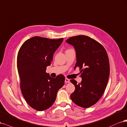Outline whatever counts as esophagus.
<instances>
[{"mask_svg":"<svg viewBox=\"0 0 127 127\" xmlns=\"http://www.w3.org/2000/svg\"><path fill=\"white\" fill-rule=\"evenodd\" d=\"M65 83H69V80L67 78H65Z\"/></svg>","mask_w":127,"mask_h":127,"instance_id":"34e87169","label":"esophagus"}]
</instances>
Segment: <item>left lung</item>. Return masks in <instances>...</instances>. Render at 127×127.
<instances>
[{"mask_svg": "<svg viewBox=\"0 0 127 127\" xmlns=\"http://www.w3.org/2000/svg\"><path fill=\"white\" fill-rule=\"evenodd\" d=\"M66 43L74 46L76 62L80 67L82 81L71 80L75 91L70 96L74 103L87 108L95 104L103 95L110 75L108 56L104 47L87 36L71 37Z\"/></svg>", "mask_w": 127, "mask_h": 127, "instance_id": "obj_1", "label": "left lung"}]
</instances>
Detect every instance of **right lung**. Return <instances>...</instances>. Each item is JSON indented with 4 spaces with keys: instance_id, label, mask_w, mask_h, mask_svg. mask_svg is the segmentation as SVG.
<instances>
[{
    "instance_id": "1",
    "label": "right lung",
    "mask_w": 127,
    "mask_h": 127,
    "mask_svg": "<svg viewBox=\"0 0 127 127\" xmlns=\"http://www.w3.org/2000/svg\"><path fill=\"white\" fill-rule=\"evenodd\" d=\"M63 40V38L51 39L35 36L26 40L19 50L17 62L20 89L27 103L37 111L51 107L59 90L64 84L63 75L53 78L46 72Z\"/></svg>"
}]
</instances>
